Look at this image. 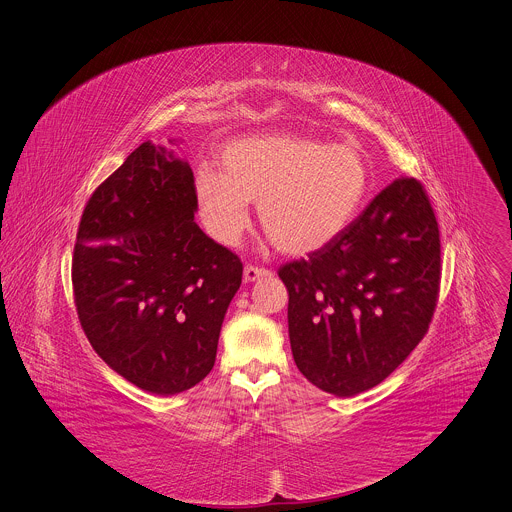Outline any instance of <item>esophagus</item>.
Here are the masks:
<instances>
[{
    "mask_svg": "<svg viewBox=\"0 0 512 512\" xmlns=\"http://www.w3.org/2000/svg\"><path fill=\"white\" fill-rule=\"evenodd\" d=\"M267 275H269V271H267V269L253 267V265H247V267H245V271H243V279H245V283H253V281H257V279H261V277H267Z\"/></svg>",
    "mask_w": 512,
    "mask_h": 512,
    "instance_id": "esophagus-1",
    "label": "esophagus"
}]
</instances>
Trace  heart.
Segmentation results:
<instances>
[{"instance_id":"b5f03b06","label":"heart","mask_w":512,"mask_h":512,"mask_svg":"<svg viewBox=\"0 0 512 512\" xmlns=\"http://www.w3.org/2000/svg\"><path fill=\"white\" fill-rule=\"evenodd\" d=\"M221 171L193 175V201L205 233L235 247L251 225V207L275 247L307 255L337 239L369 189V163L355 145L297 133H259L229 141Z\"/></svg>"}]
</instances>
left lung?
Masks as SVG:
<instances>
[{"mask_svg": "<svg viewBox=\"0 0 512 512\" xmlns=\"http://www.w3.org/2000/svg\"><path fill=\"white\" fill-rule=\"evenodd\" d=\"M279 277L297 369L335 397L377 387L425 337L437 305L441 239L423 185L395 179L337 239Z\"/></svg>", "mask_w": 512, "mask_h": 512, "instance_id": "obj_1", "label": "left lung"}]
</instances>
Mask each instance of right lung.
<instances>
[{"instance_id":"add662e5","label":"right lung","mask_w":512,"mask_h":512,"mask_svg":"<svg viewBox=\"0 0 512 512\" xmlns=\"http://www.w3.org/2000/svg\"><path fill=\"white\" fill-rule=\"evenodd\" d=\"M195 213L189 163L145 141L87 201L73 251L75 307L91 347L161 397L209 375L243 277L239 257L207 237Z\"/></svg>"}]
</instances>
